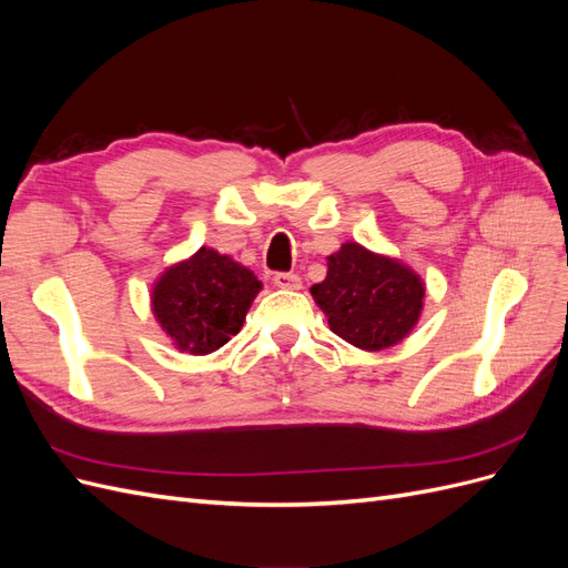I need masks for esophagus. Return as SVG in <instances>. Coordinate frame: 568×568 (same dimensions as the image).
Instances as JSON below:
<instances>
[{"label":"esophagus","instance_id":"1","mask_svg":"<svg viewBox=\"0 0 568 568\" xmlns=\"http://www.w3.org/2000/svg\"><path fill=\"white\" fill-rule=\"evenodd\" d=\"M272 282L280 288H301V277L296 272H277Z\"/></svg>","mask_w":568,"mask_h":568}]
</instances>
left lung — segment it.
I'll list each match as a JSON object with an SVG mask.
<instances>
[{"label": "left lung", "instance_id": "1", "mask_svg": "<svg viewBox=\"0 0 568 568\" xmlns=\"http://www.w3.org/2000/svg\"><path fill=\"white\" fill-rule=\"evenodd\" d=\"M326 277L311 294L329 329L363 351H384L417 324L424 284L407 265L355 242L326 257Z\"/></svg>", "mask_w": 568, "mask_h": 568}]
</instances>
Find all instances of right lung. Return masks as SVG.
Wrapping results in <instances>:
<instances>
[{"label":"right lung","mask_w":568,"mask_h":568,"mask_svg":"<svg viewBox=\"0 0 568 568\" xmlns=\"http://www.w3.org/2000/svg\"><path fill=\"white\" fill-rule=\"evenodd\" d=\"M261 288L248 267L203 246L161 274L151 305L156 322L182 353L205 355L239 334Z\"/></svg>","instance_id":"right-lung-1"}]
</instances>
